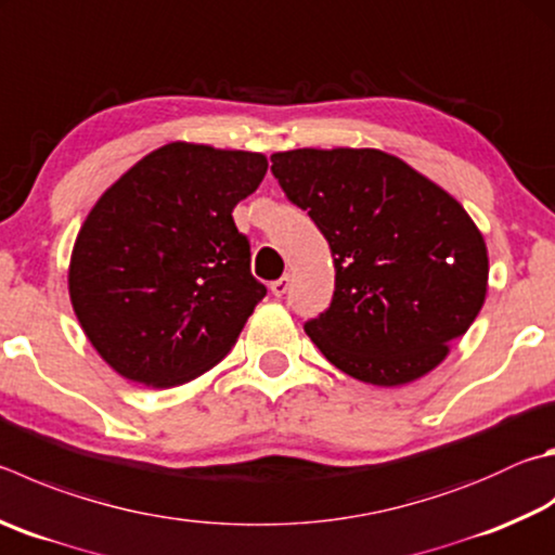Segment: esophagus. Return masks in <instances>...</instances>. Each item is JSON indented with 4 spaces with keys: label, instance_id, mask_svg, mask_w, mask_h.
Listing matches in <instances>:
<instances>
[{
    "label": "esophagus",
    "instance_id": "1",
    "mask_svg": "<svg viewBox=\"0 0 555 555\" xmlns=\"http://www.w3.org/2000/svg\"><path fill=\"white\" fill-rule=\"evenodd\" d=\"M288 286H291V279L288 276H281L276 281H271V294H274L276 298L286 296L288 294Z\"/></svg>",
    "mask_w": 555,
    "mask_h": 555
}]
</instances>
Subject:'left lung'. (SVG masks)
<instances>
[{"mask_svg": "<svg viewBox=\"0 0 555 555\" xmlns=\"http://www.w3.org/2000/svg\"><path fill=\"white\" fill-rule=\"evenodd\" d=\"M271 172L335 259V294L306 322L330 364L402 386L447 359L486 304L480 230L435 181L371 147L288 150Z\"/></svg>", "mask_w": 555, "mask_h": 555, "instance_id": "8db88e82", "label": "left lung"}]
</instances>
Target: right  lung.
I'll return each mask as SVG.
<instances>
[{
    "instance_id": "add662e5",
    "label": "right lung",
    "mask_w": 555,
    "mask_h": 555,
    "mask_svg": "<svg viewBox=\"0 0 555 555\" xmlns=\"http://www.w3.org/2000/svg\"><path fill=\"white\" fill-rule=\"evenodd\" d=\"M245 150L169 143L89 210L69 259L87 339L128 380L181 386L223 359L267 296L233 208L267 175Z\"/></svg>"
}]
</instances>
